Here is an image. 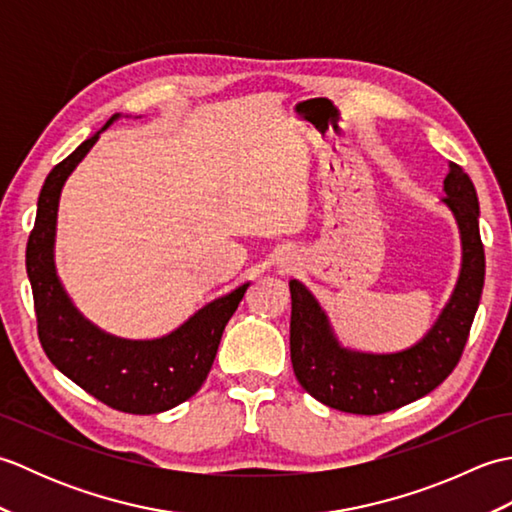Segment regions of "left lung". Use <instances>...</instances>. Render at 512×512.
<instances>
[{
  "label": "left lung",
  "mask_w": 512,
  "mask_h": 512,
  "mask_svg": "<svg viewBox=\"0 0 512 512\" xmlns=\"http://www.w3.org/2000/svg\"><path fill=\"white\" fill-rule=\"evenodd\" d=\"M444 198L462 237L458 286L440 319L420 343L396 354H365L341 347L330 321L310 290L290 281V358L299 385L323 405L345 413L394 411L427 396L447 378L464 352L484 288V244L480 204L471 178L451 162L444 178Z\"/></svg>",
  "instance_id": "left-lung-1"
}]
</instances>
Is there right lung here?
Wrapping results in <instances>:
<instances>
[{"instance_id":"add662e5","label":"right lung","mask_w":512,"mask_h":512,"mask_svg":"<svg viewBox=\"0 0 512 512\" xmlns=\"http://www.w3.org/2000/svg\"><path fill=\"white\" fill-rule=\"evenodd\" d=\"M114 118L118 116H112L110 123ZM101 132L76 147L43 182L35 228L26 246V270L35 299L39 341L50 363L103 405L147 416L180 405L202 387L226 323L248 284L206 303L178 330L154 341L118 339L83 319L65 295L54 268V231L63 184Z\"/></svg>"}]
</instances>
